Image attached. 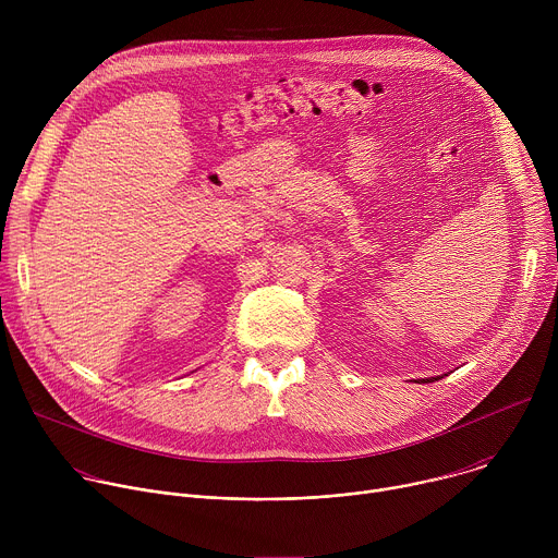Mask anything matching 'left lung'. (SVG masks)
Listing matches in <instances>:
<instances>
[{
	"label": "left lung",
	"instance_id": "left-lung-1",
	"mask_svg": "<svg viewBox=\"0 0 558 558\" xmlns=\"http://www.w3.org/2000/svg\"><path fill=\"white\" fill-rule=\"evenodd\" d=\"M433 379H437V377H433ZM428 381H430V379H428Z\"/></svg>",
	"mask_w": 558,
	"mask_h": 558
}]
</instances>
